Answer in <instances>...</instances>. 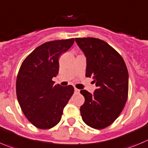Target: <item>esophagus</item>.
Segmentation results:
<instances>
[{"label":"esophagus","mask_w":148,"mask_h":148,"mask_svg":"<svg viewBox=\"0 0 148 148\" xmlns=\"http://www.w3.org/2000/svg\"><path fill=\"white\" fill-rule=\"evenodd\" d=\"M80 90L79 89H78L77 88H75V93H79Z\"/></svg>","instance_id":"1"}]
</instances>
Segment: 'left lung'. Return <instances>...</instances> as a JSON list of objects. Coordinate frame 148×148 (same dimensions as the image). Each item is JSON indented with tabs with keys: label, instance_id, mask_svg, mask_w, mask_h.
Listing matches in <instances>:
<instances>
[{
	"label": "left lung",
	"instance_id": "left-lung-1",
	"mask_svg": "<svg viewBox=\"0 0 148 148\" xmlns=\"http://www.w3.org/2000/svg\"><path fill=\"white\" fill-rule=\"evenodd\" d=\"M86 57V77L92 78L97 89L92 95L81 90L85 102L80 108L82 120L95 129H103L114 122L128 99V73L123 57L100 39L75 38Z\"/></svg>",
	"mask_w": 148,
	"mask_h": 148
}]
</instances>
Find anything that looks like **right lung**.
<instances>
[{
    "mask_svg": "<svg viewBox=\"0 0 148 148\" xmlns=\"http://www.w3.org/2000/svg\"><path fill=\"white\" fill-rule=\"evenodd\" d=\"M75 39L47 42L34 50L22 63L16 81V93L28 121L40 129H49L59 123L63 109L74 92L71 85H54L59 73V56Z\"/></svg>",
    "mask_w": 148,
    "mask_h": 148,
    "instance_id": "right-lung-1",
    "label": "right lung"
}]
</instances>
